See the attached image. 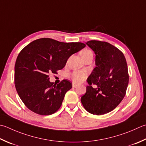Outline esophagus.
I'll list each match as a JSON object with an SVG mask.
<instances>
[{
  "mask_svg": "<svg viewBox=\"0 0 146 146\" xmlns=\"http://www.w3.org/2000/svg\"><path fill=\"white\" fill-rule=\"evenodd\" d=\"M76 86H77V85L76 84H75V83H73V87L75 88V87H76Z\"/></svg>",
  "mask_w": 146,
  "mask_h": 146,
  "instance_id": "34e87169",
  "label": "esophagus"
}]
</instances>
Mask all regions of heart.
Instances as JSON below:
<instances>
[{"label":"heart","mask_w":146,"mask_h":146,"mask_svg":"<svg viewBox=\"0 0 146 146\" xmlns=\"http://www.w3.org/2000/svg\"><path fill=\"white\" fill-rule=\"evenodd\" d=\"M80 55L82 58L83 57H86L90 55H93L92 52L90 49H88V48H85V49L83 50ZM87 73L85 71H82V70H77L75 71L74 72L71 74L70 77L71 80L73 81V83L75 84H80V83L84 82L85 79L87 78Z\"/></svg>","instance_id":"heart-1"}]
</instances>
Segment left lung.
Masks as SVG:
<instances>
[{"label": "left lung", "instance_id": "1", "mask_svg": "<svg viewBox=\"0 0 146 146\" xmlns=\"http://www.w3.org/2000/svg\"><path fill=\"white\" fill-rule=\"evenodd\" d=\"M86 44L96 54V66L87 80L89 85L81 102L88 113L104 115L116 108L126 94L129 80L126 59L110 43L90 40Z\"/></svg>", "mask_w": 146, "mask_h": 146}]
</instances>
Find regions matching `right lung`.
<instances>
[{
  "instance_id": "1",
  "label": "right lung",
  "mask_w": 146,
  "mask_h": 146,
  "mask_svg": "<svg viewBox=\"0 0 146 146\" xmlns=\"http://www.w3.org/2000/svg\"><path fill=\"white\" fill-rule=\"evenodd\" d=\"M85 46L81 42L43 38L31 42L20 52L14 67V84L28 109L41 115H52L59 109L72 85L67 80L54 85L48 74L62 69L68 59Z\"/></svg>"
}]
</instances>
